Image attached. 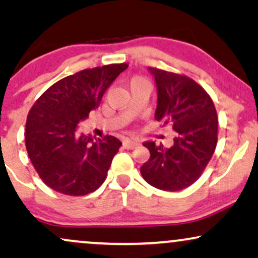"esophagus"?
<instances>
[{
	"mask_svg": "<svg viewBox=\"0 0 258 258\" xmlns=\"http://www.w3.org/2000/svg\"><path fill=\"white\" fill-rule=\"evenodd\" d=\"M137 146H139V142H137V141L129 139L123 141V147H124L125 149H134V148H136Z\"/></svg>",
	"mask_w": 258,
	"mask_h": 258,
	"instance_id": "obj_1",
	"label": "esophagus"
}]
</instances>
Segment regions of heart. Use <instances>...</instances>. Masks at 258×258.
<instances>
[{"label": "heart", "instance_id": "b5f03b06", "mask_svg": "<svg viewBox=\"0 0 258 258\" xmlns=\"http://www.w3.org/2000/svg\"><path fill=\"white\" fill-rule=\"evenodd\" d=\"M136 81H143V80H141V79H134L132 82H136Z\"/></svg>", "mask_w": 258, "mask_h": 258}]
</instances>
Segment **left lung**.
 I'll use <instances>...</instances> for the list:
<instances>
[{"label":"left lung","mask_w":258,"mask_h":258,"mask_svg":"<svg viewBox=\"0 0 258 258\" xmlns=\"http://www.w3.org/2000/svg\"><path fill=\"white\" fill-rule=\"evenodd\" d=\"M157 88L155 118L171 124L174 144L144 142L150 158L141 167L143 178L155 188L178 191L197 181L217 143V114L209 95L189 77L148 68Z\"/></svg>","instance_id":"left-lung-1"}]
</instances>
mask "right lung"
Instances as JSON below:
<instances>
[{"mask_svg": "<svg viewBox=\"0 0 258 258\" xmlns=\"http://www.w3.org/2000/svg\"><path fill=\"white\" fill-rule=\"evenodd\" d=\"M128 64H109L67 76L35 102L26 124V148L45 184L69 196L100 188L121 141L94 140L77 124L101 103L103 94Z\"/></svg>", "mask_w": 258, "mask_h": 258, "instance_id": "obj_1", "label": "right lung"}]
</instances>
